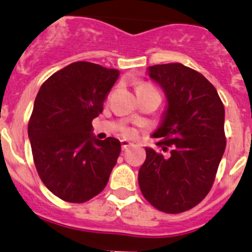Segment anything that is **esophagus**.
<instances>
[{"mask_svg": "<svg viewBox=\"0 0 252 252\" xmlns=\"http://www.w3.org/2000/svg\"><path fill=\"white\" fill-rule=\"evenodd\" d=\"M121 143H122V149H123V150H126V149H128L129 146H131V143L128 140H122Z\"/></svg>", "mask_w": 252, "mask_h": 252, "instance_id": "1", "label": "esophagus"}]
</instances>
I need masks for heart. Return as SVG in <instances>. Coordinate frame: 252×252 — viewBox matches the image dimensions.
I'll use <instances>...</instances> for the list:
<instances>
[{
  "label": "heart",
  "mask_w": 252,
  "mask_h": 252,
  "mask_svg": "<svg viewBox=\"0 0 252 252\" xmlns=\"http://www.w3.org/2000/svg\"><path fill=\"white\" fill-rule=\"evenodd\" d=\"M150 92L158 94V90H156L155 87L151 86V85H149V84H145V82H141V84H139L138 86H136V94H138V96L139 94H150ZM122 133H123L126 136H131L134 134V131L131 130L130 128H123Z\"/></svg>",
  "instance_id": "b5f03b06"
}]
</instances>
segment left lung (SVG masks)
<instances>
[{"label": "left lung", "instance_id": "obj_1", "mask_svg": "<svg viewBox=\"0 0 252 252\" xmlns=\"http://www.w3.org/2000/svg\"><path fill=\"white\" fill-rule=\"evenodd\" d=\"M149 76L167 97L165 118L153 135L170 153L145 149L139 187L156 209L182 213L201 203L214 183L226 145L224 106L203 75L180 63L150 66Z\"/></svg>", "mask_w": 252, "mask_h": 252}]
</instances>
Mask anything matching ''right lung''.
Segmentation results:
<instances>
[{"label": "right lung", "mask_w": 252, "mask_h": 252, "mask_svg": "<svg viewBox=\"0 0 252 252\" xmlns=\"http://www.w3.org/2000/svg\"><path fill=\"white\" fill-rule=\"evenodd\" d=\"M119 71L76 61L51 75L39 90L28 135L41 182L56 197L84 203L101 193L121 154L116 138L98 140L92 121Z\"/></svg>", "instance_id": "1"}]
</instances>
